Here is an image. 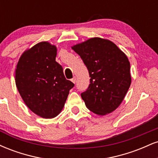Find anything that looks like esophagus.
<instances>
[{
  "label": "esophagus",
  "mask_w": 158,
  "mask_h": 158,
  "mask_svg": "<svg viewBox=\"0 0 158 158\" xmlns=\"http://www.w3.org/2000/svg\"><path fill=\"white\" fill-rule=\"evenodd\" d=\"M71 81H72V82H73L74 84H75L76 81H77V78H76V77H73V79H71Z\"/></svg>",
  "instance_id": "34e87169"
}]
</instances>
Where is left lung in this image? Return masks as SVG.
<instances>
[{
    "label": "left lung",
    "instance_id": "left-lung-1",
    "mask_svg": "<svg viewBox=\"0 0 158 158\" xmlns=\"http://www.w3.org/2000/svg\"><path fill=\"white\" fill-rule=\"evenodd\" d=\"M72 49L82 59L90 77L81 94L85 106L98 115L111 113L123 102L131 85L130 63L126 54L109 40L93 38Z\"/></svg>",
    "mask_w": 158,
    "mask_h": 158
}]
</instances>
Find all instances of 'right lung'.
I'll return each mask as SVG.
<instances>
[{"instance_id":"obj_1","label":"right lung","mask_w":158,"mask_h":158,"mask_svg":"<svg viewBox=\"0 0 158 158\" xmlns=\"http://www.w3.org/2000/svg\"><path fill=\"white\" fill-rule=\"evenodd\" d=\"M56 46L39 43L22 54L15 70V84L27 106L43 118H53L62 110L73 88L56 61Z\"/></svg>"}]
</instances>
